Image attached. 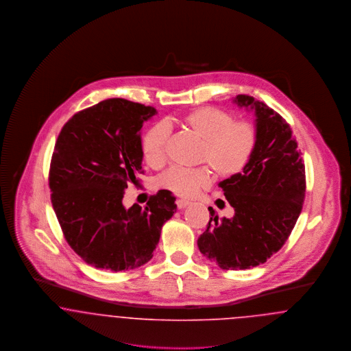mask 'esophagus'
Segmentation results:
<instances>
[{
    "instance_id": "esophagus-1",
    "label": "esophagus",
    "mask_w": 351,
    "mask_h": 351,
    "mask_svg": "<svg viewBox=\"0 0 351 351\" xmlns=\"http://www.w3.org/2000/svg\"><path fill=\"white\" fill-rule=\"evenodd\" d=\"M191 204V201L183 200V199H179L176 200V205H178V209H184L185 206H188Z\"/></svg>"
}]
</instances>
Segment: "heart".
Returning a JSON list of instances; mask_svg holds the SVG:
<instances>
[{
	"mask_svg": "<svg viewBox=\"0 0 351 351\" xmlns=\"http://www.w3.org/2000/svg\"><path fill=\"white\" fill-rule=\"evenodd\" d=\"M184 125L202 139L201 162H206L219 178L241 173L250 163L256 149V128L249 121H235L233 114L215 106L191 110L182 118ZM168 130L166 123H156L142 139L143 158L150 166H160L166 158ZM158 183L180 197H192L210 183L206 167H171Z\"/></svg>",
	"mask_w": 351,
	"mask_h": 351,
	"instance_id": "1",
	"label": "heart"
}]
</instances>
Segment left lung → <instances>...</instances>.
<instances>
[{
  "label": "left lung",
  "mask_w": 351,
  "mask_h": 351,
  "mask_svg": "<svg viewBox=\"0 0 351 351\" xmlns=\"http://www.w3.org/2000/svg\"><path fill=\"white\" fill-rule=\"evenodd\" d=\"M234 102L255 113L256 149L247 167L218 184L234 208L233 218L218 219L209 206L212 217L197 246L222 269H246L280 250L295 228L305 197V166L279 113L247 95Z\"/></svg>",
  "instance_id": "left-lung-1"
}]
</instances>
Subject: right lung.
<instances>
[{
    "instance_id": "add662e5",
    "label": "right lung",
    "mask_w": 351,
    "mask_h": 351,
    "mask_svg": "<svg viewBox=\"0 0 351 351\" xmlns=\"http://www.w3.org/2000/svg\"><path fill=\"white\" fill-rule=\"evenodd\" d=\"M156 109L109 99L68 119L55 143L49 185L64 238L85 263L110 271L147 263L163 223L176 212L167 189L146 206L122 204L142 169L141 129Z\"/></svg>"
}]
</instances>
